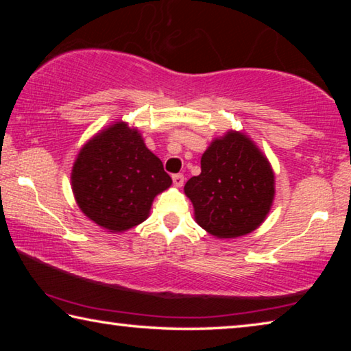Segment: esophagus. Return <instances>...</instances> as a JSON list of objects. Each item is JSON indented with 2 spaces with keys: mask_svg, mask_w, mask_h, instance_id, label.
<instances>
[{
  "mask_svg": "<svg viewBox=\"0 0 351 351\" xmlns=\"http://www.w3.org/2000/svg\"><path fill=\"white\" fill-rule=\"evenodd\" d=\"M171 180H173V184L176 187H182V184H184V175L182 173L173 175V176H171Z\"/></svg>",
  "mask_w": 351,
  "mask_h": 351,
  "instance_id": "1",
  "label": "esophagus"
}]
</instances>
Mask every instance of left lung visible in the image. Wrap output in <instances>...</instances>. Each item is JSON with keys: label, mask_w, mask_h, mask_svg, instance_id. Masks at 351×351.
<instances>
[{"label": "left lung", "mask_w": 351, "mask_h": 351, "mask_svg": "<svg viewBox=\"0 0 351 351\" xmlns=\"http://www.w3.org/2000/svg\"><path fill=\"white\" fill-rule=\"evenodd\" d=\"M195 219L218 239H235L265 221L274 199V173L254 142L229 132L201 158V173L184 186Z\"/></svg>", "instance_id": "obj_1"}]
</instances>
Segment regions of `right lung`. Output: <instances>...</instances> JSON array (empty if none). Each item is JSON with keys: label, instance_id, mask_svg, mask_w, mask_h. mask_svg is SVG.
Segmentation results:
<instances>
[{"label": "right lung", "instance_id": "obj_1", "mask_svg": "<svg viewBox=\"0 0 351 351\" xmlns=\"http://www.w3.org/2000/svg\"><path fill=\"white\" fill-rule=\"evenodd\" d=\"M71 181L82 212L110 232H122L144 221L171 178L138 130L117 122L82 148Z\"/></svg>", "mask_w": 351, "mask_h": 351}]
</instances>
